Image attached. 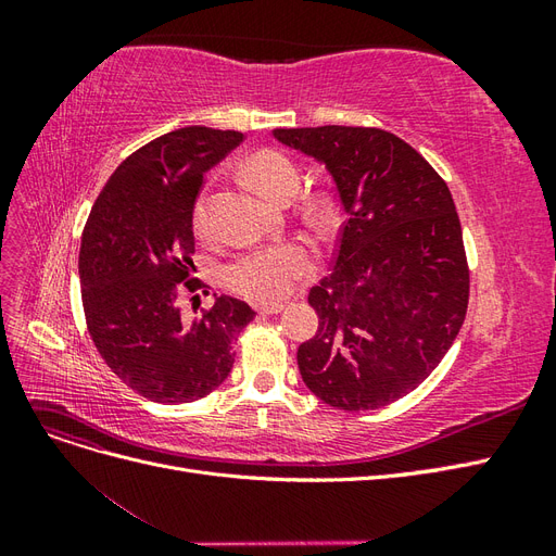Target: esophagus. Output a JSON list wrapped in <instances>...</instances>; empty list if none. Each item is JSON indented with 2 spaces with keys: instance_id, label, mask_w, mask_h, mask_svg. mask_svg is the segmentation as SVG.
<instances>
[{
  "instance_id": "1",
  "label": "esophagus",
  "mask_w": 556,
  "mask_h": 556,
  "mask_svg": "<svg viewBox=\"0 0 556 556\" xmlns=\"http://www.w3.org/2000/svg\"><path fill=\"white\" fill-rule=\"evenodd\" d=\"M255 308H257L260 315H276V313H280L285 306H282V304H260V306H255Z\"/></svg>"
}]
</instances>
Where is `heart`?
Masks as SVG:
<instances>
[{
    "label": "heart",
    "mask_w": 556,
    "mask_h": 556,
    "mask_svg": "<svg viewBox=\"0 0 556 556\" xmlns=\"http://www.w3.org/2000/svg\"><path fill=\"white\" fill-rule=\"evenodd\" d=\"M245 174L274 201H290L301 182L296 164L280 150H257L245 160ZM315 213L323 206L313 204ZM192 227L197 233L208 229L206 197H199L192 208ZM313 271V252L301 243H268L243 250L225 266V282L231 292L255 304H274L292 292L294 285Z\"/></svg>",
    "instance_id": "heart-1"
}]
</instances>
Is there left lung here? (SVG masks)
I'll use <instances>...</instances> for the list:
<instances>
[{
    "instance_id": "left-lung-1",
    "label": "left lung",
    "mask_w": 556,
    "mask_h": 556,
    "mask_svg": "<svg viewBox=\"0 0 556 556\" xmlns=\"http://www.w3.org/2000/svg\"><path fill=\"white\" fill-rule=\"evenodd\" d=\"M325 164L345 213L333 271L311 290L317 331L296 362L339 410H376L425 382L464 325L468 264L445 180L376 127L274 129Z\"/></svg>"
}]
</instances>
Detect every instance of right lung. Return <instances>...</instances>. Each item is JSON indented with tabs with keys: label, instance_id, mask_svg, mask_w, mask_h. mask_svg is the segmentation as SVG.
I'll return each mask as SVG.
<instances>
[{
	"label": "right lung",
	"instance_id": "1",
	"mask_svg": "<svg viewBox=\"0 0 556 556\" xmlns=\"http://www.w3.org/2000/svg\"><path fill=\"white\" fill-rule=\"evenodd\" d=\"M241 141V131L194 125L146 143L111 174L83 229L88 331L111 371L150 401L174 406L220 387L231 343L255 317L227 294L197 319L178 308L180 290L199 288L192 208L204 174Z\"/></svg>",
	"mask_w": 556,
	"mask_h": 556
}]
</instances>
